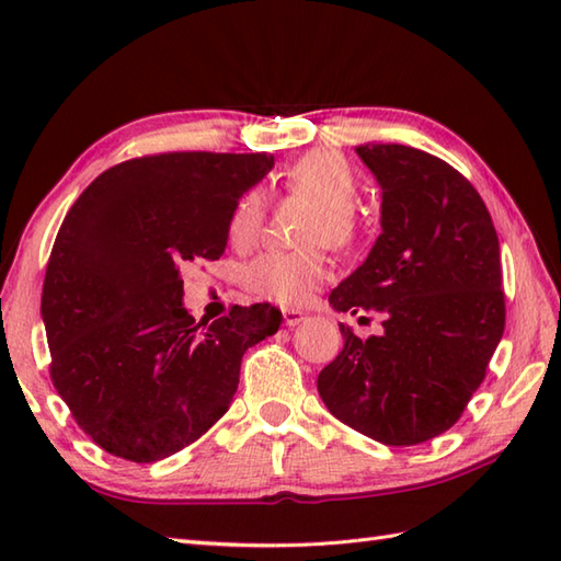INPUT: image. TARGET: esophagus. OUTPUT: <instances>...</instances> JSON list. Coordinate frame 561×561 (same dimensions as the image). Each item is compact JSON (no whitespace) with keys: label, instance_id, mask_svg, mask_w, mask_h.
Instances as JSON below:
<instances>
[{"label":"esophagus","instance_id":"esophagus-1","mask_svg":"<svg viewBox=\"0 0 561 561\" xmlns=\"http://www.w3.org/2000/svg\"><path fill=\"white\" fill-rule=\"evenodd\" d=\"M282 318H284V325H287V328L299 325V323H304V320H306V316L301 311H296V308H284Z\"/></svg>","mask_w":561,"mask_h":561}]
</instances>
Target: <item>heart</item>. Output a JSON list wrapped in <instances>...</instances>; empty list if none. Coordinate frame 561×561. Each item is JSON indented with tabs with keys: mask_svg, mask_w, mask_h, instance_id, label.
Wrapping results in <instances>:
<instances>
[{
	"mask_svg": "<svg viewBox=\"0 0 561 561\" xmlns=\"http://www.w3.org/2000/svg\"><path fill=\"white\" fill-rule=\"evenodd\" d=\"M356 175L350 161L332 149H311L282 173V193L311 202L306 214L304 241H325L332 248H352L364 231L356 209ZM267 217V202L260 190H248L233 202L226 233L236 248L253 245ZM328 277V260L318 245L296 250H267L248 262L243 282L260 299L282 306L306 304Z\"/></svg>",
	"mask_w": 561,
	"mask_h": 561,
	"instance_id": "b5f03b06",
	"label": "heart"
}]
</instances>
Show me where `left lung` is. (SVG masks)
I'll return each instance as SVG.
<instances>
[{
  "instance_id": "1",
  "label": "left lung",
  "mask_w": 561,
  "mask_h": 561,
  "mask_svg": "<svg viewBox=\"0 0 561 561\" xmlns=\"http://www.w3.org/2000/svg\"><path fill=\"white\" fill-rule=\"evenodd\" d=\"M383 190L378 236L330 304L376 311L318 376L328 410L386 446H416L460 420L506 325L499 238L478 190L450 163L402 145L356 147Z\"/></svg>"
}]
</instances>
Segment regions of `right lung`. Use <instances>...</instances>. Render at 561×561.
<instances>
[{
	"mask_svg": "<svg viewBox=\"0 0 561 561\" xmlns=\"http://www.w3.org/2000/svg\"><path fill=\"white\" fill-rule=\"evenodd\" d=\"M270 153L169 151L103 171L71 205L47 260L41 313L50 378L83 434L153 462L217 424L243 352L279 330L270 304L195 323L183 274L219 260L233 202Z\"/></svg>",
	"mask_w": 561,
	"mask_h": 561,
	"instance_id": "right-lung-1",
	"label": "right lung"
}]
</instances>
